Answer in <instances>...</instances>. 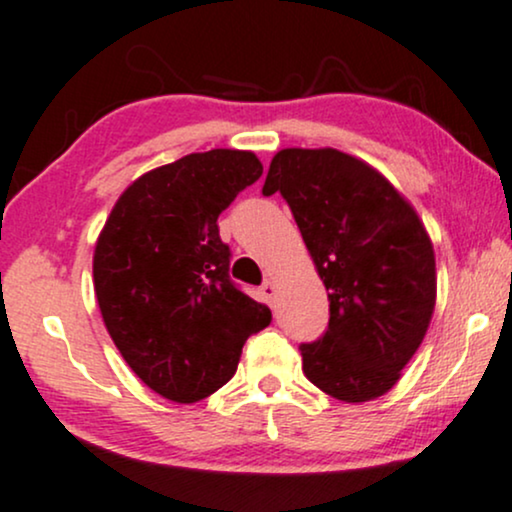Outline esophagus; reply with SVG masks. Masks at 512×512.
Listing matches in <instances>:
<instances>
[{
	"label": "esophagus",
	"instance_id": "esophagus-1",
	"mask_svg": "<svg viewBox=\"0 0 512 512\" xmlns=\"http://www.w3.org/2000/svg\"><path fill=\"white\" fill-rule=\"evenodd\" d=\"M276 291H279V286H276L274 279H267L262 283V298L267 300V303H272V300L276 298Z\"/></svg>",
	"mask_w": 512,
	"mask_h": 512
}]
</instances>
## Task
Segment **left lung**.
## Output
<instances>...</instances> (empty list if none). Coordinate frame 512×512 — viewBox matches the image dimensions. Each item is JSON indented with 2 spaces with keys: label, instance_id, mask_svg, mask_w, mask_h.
Returning a JSON list of instances; mask_svg holds the SVG:
<instances>
[{
  "label": "left lung",
  "instance_id": "1",
  "mask_svg": "<svg viewBox=\"0 0 512 512\" xmlns=\"http://www.w3.org/2000/svg\"><path fill=\"white\" fill-rule=\"evenodd\" d=\"M262 193L288 202L329 295V329L300 346L305 377L343 403L389 393L436 305L434 245L415 207L334 147L276 152Z\"/></svg>",
  "mask_w": 512,
  "mask_h": 512
}]
</instances>
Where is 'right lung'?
Returning <instances> with one entry per match:
<instances>
[{
    "label": "right lung",
    "instance_id": "1",
    "mask_svg": "<svg viewBox=\"0 0 512 512\" xmlns=\"http://www.w3.org/2000/svg\"><path fill=\"white\" fill-rule=\"evenodd\" d=\"M262 176L250 150L193 152L138 176L116 200L92 255L104 326L135 377L174 403L212 396L236 374L269 307L229 279L217 219Z\"/></svg>",
    "mask_w": 512,
    "mask_h": 512
}]
</instances>
